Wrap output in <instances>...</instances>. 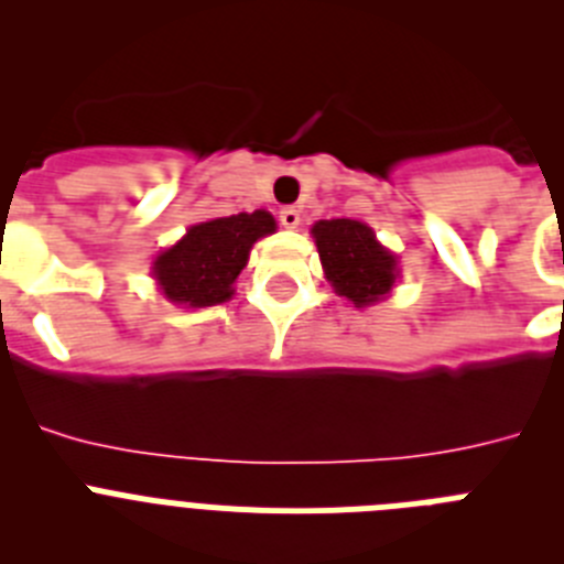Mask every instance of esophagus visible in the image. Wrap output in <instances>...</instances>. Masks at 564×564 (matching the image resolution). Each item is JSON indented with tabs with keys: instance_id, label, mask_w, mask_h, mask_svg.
I'll list each match as a JSON object with an SVG mask.
<instances>
[{
	"instance_id": "esophagus-1",
	"label": "esophagus",
	"mask_w": 564,
	"mask_h": 564,
	"mask_svg": "<svg viewBox=\"0 0 564 564\" xmlns=\"http://www.w3.org/2000/svg\"><path fill=\"white\" fill-rule=\"evenodd\" d=\"M279 223H282L285 228H299V223H302V212L293 206L282 208V212H279Z\"/></svg>"
}]
</instances>
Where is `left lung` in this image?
I'll list each match as a JSON object with an SVG mask.
<instances>
[{
	"label": "left lung",
	"mask_w": 564,
	"mask_h": 564,
	"mask_svg": "<svg viewBox=\"0 0 564 564\" xmlns=\"http://www.w3.org/2000/svg\"><path fill=\"white\" fill-rule=\"evenodd\" d=\"M313 237L338 296L364 307L390 293L398 276L395 257L378 246L372 228L358 220H318L313 226Z\"/></svg>",
	"instance_id": "left-lung-1"
}]
</instances>
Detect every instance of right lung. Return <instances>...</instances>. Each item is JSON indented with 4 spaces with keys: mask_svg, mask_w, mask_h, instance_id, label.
Returning <instances> with one entry per match:
<instances>
[{
    "mask_svg": "<svg viewBox=\"0 0 564 564\" xmlns=\"http://www.w3.org/2000/svg\"><path fill=\"white\" fill-rule=\"evenodd\" d=\"M276 231L268 212L231 214L188 228L186 237L154 259V279L177 305L208 307L231 299L234 279L246 268L251 246Z\"/></svg>",
    "mask_w": 564,
    "mask_h": 564,
    "instance_id": "obj_1",
    "label": "right lung"
}]
</instances>
